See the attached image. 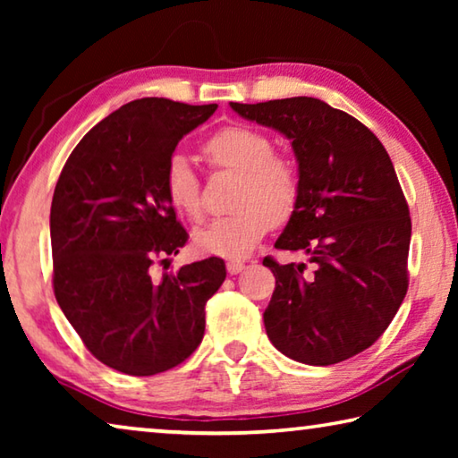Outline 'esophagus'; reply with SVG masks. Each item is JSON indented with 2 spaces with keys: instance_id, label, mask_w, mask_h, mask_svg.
Returning a JSON list of instances; mask_svg holds the SVG:
<instances>
[{
  "instance_id": "obj_1",
  "label": "esophagus",
  "mask_w": 458,
  "mask_h": 458,
  "mask_svg": "<svg viewBox=\"0 0 458 458\" xmlns=\"http://www.w3.org/2000/svg\"><path fill=\"white\" fill-rule=\"evenodd\" d=\"M226 268H228L230 275H238V273H242V270L246 268V265H244L242 260H228Z\"/></svg>"
}]
</instances>
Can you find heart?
Returning a JSON list of instances; mask_svg holds the SVG:
<instances>
[{
	"label": "heart",
	"instance_id": "heart-1",
	"mask_svg": "<svg viewBox=\"0 0 458 458\" xmlns=\"http://www.w3.org/2000/svg\"><path fill=\"white\" fill-rule=\"evenodd\" d=\"M273 139L248 125H230L208 139L204 155L214 169L238 174L234 208L193 232V244L206 254L240 259L257 246L270 228L283 224L297 210L301 199V169L297 159L273 151ZM164 185L167 199L191 222L204 216L201 185L196 169L182 153L167 161Z\"/></svg>",
	"mask_w": 458,
	"mask_h": 458
}]
</instances>
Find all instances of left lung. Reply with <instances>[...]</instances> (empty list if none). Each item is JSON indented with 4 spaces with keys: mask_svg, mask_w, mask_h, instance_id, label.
<instances>
[{
    "mask_svg": "<svg viewBox=\"0 0 458 458\" xmlns=\"http://www.w3.org/2000/svg\"><path fill=\"white\" fill-rule=\"evenodd\" d=\"M230 106L291 139L301 199L278 250L311 262L278 265L265 311L278 352L307 366H331L374 345L408 291L412 222L392 159L371 131L319 98L293 97Z\"/></svg>",
    "mask_w": 458,
    "mask_h": 458,
    "instance_id": "obj_1",
    "label": "left lung"
}]
</instances>
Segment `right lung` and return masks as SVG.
Instances as JSON below:
<instances>
[{
    "instance_id": "add662e5",
    "label": "right lung",
    "mask_w": 458,
    "mask_h": 458,
    "mask_svg": "<svg viewBox=\"0 0 458 458\" xmlns=\"http://www.w3.org/2000/svg\"><path fill=\"white\" fill-rule=\"evenodd\" d=\"M216 108L131 100L81 139L54 190V294L87 350L123 374L155 376L188 360L226 278L218 257L151 273L188 242L165 193L167 161Z\"/></svg>"
}]
</instances>
